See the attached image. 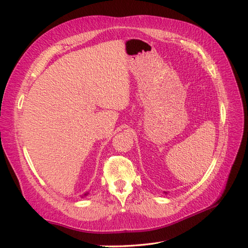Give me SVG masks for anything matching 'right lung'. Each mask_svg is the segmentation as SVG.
Listing matches in <instances>:
<instances>
[{"mask_svg": "<svg viewBox=\"0 0 248 248\" xmlns=\"http://www.w3.org/2000/svg\"><path fill=\"white\" fill-rule=\"evenodd\" d=\"M88 194H89L88 192H87V193H85V194H84V195H83V196H82V197H85V196H87V195H88Z\"/></svg>", "mask_w": 248, "mask_h": 248, "instance_id": "obj_1", "label": "right lung"}]
</instances>
